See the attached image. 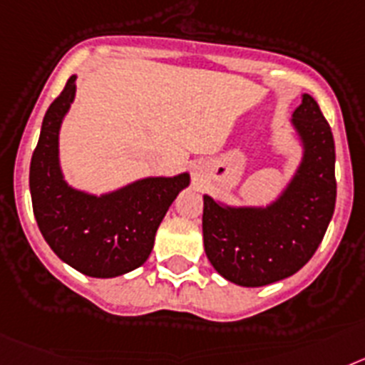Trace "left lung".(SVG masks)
<instances>
[{
  "mask_svg": "<svg viewBox=\"0 0 365 365\" xmlns=\"http://www.w3.org/2000/svg\"><path fill=\"white\" fill-rule=\"evenodd\" d=\"M303 160L266 207H231L204 196V248L224 279L264 287L301 270L318 250L334 213V139L318 103L303 93L292 113Z\"/></svg>",
  "mask_w": 365,
  "mask_h": 365,
  "instance_id": "obj_1",
  "label": "left lung"
}]
</instances>
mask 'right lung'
I'll use <instances>...</instances> for the list:
<instances>
[{
  "label": "right lung",
  "instance_id": "add662e5",
  "mask_svg": "<svg viewBox=\"0 0 365 365\" xmlns=\"http://www.w3.org/2000/svg\"><path fill=\"white\" fill-rule=\"evenodd\" d=\"M73 75L47 108L31 158L29 187L34 218L51 250L90 277H117L143 264L170 204L191 182L189 173L173 178H143L95 196L68 185L60 169L58 134L75 99Z\"/></svg>",
  "mask_w": 365,
  "mask_h": 365
}]
</instances>
